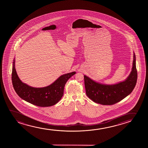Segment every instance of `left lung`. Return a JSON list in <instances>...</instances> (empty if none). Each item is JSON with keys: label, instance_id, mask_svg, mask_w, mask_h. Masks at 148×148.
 <instances>
[{"label": "left lung", "instance_id": "left-lung-1", "mask_svg": "<svg viewBox=\"0 0 148 148\" xmlns=\"http://www.w3.org/2000/svg\"><path fill=\"white\" fill-rule=\"evenodd\" d=\"M136 55L134 53L132 70L123 81L115 84L107 85L99 83L84 76L86 94L96 103L103 105H112L117 103L132 93L137 81Z\"/></svg>", "mask_w": 148, "mask_h": 148}]
</instances>
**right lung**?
Masks as SVG:
<instances>
[{
    "label": "right lung",
    "mask_w": 148,
    "mask_h": 148,
    "mask_svg": "<svg viewBox=\"0 0 148 148\" xmlns=\"http://www.w3.org/2000/svg\"><path fill=\"white\" fill-rule=\"evenodd\" d=\"M13 61L12 80L14 90L22 99L41 107H50L58 103L63 97L67 81L76 74V72H73L61 75L54 82L46 87H31L22 82L18 78L15 69V59Z\"/></svg>",
    "instance_id": "obj_1"
}]
</instances>
